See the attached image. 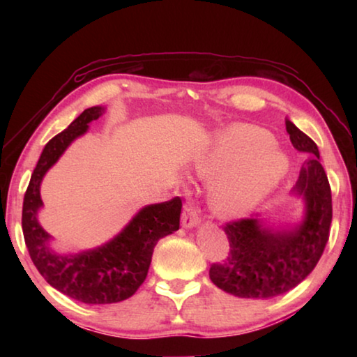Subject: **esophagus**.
Returning <instances> with one entry per match:
<instances>
[{
	"label": "esophagus",
	"mask_w": 357,
	"mask_h": 357,
	"mask_svg": "<svg viewBox=\"0 0 357 357\" xmlns=\"http://www.w3.org/2000/svg\"><path fill=\"white\" fill-rule=\"evenodd\" d=\"M198 220H200V217H198V211L193 208V206H185L183 211V217H181V222H183V227L184 228H192L195 227Z\"/></svg>",
	"instance_id": "34e87169"
}]
</instances>
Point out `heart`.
<instances>
[{
    "label": "heart",
    "instance_id": "1",
    "mask_svg": "<svg viewBox=\"0 0 357 357\" xmlns=\"http://www.w3.org/2000/svg\"><path fill=\"white\" fill-rule=\"evenodd\" d=\"M197 176L214 181L209 204L222 217H239L280 183L288 159L274 138L255 126L236 124L220 132L193 159Z\"/></svg>",
    "mask_w": 357,
    "mask_h": 357
}]
</instances>
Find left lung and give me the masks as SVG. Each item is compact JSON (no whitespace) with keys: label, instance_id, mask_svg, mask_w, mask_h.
Wrapping results in <instances>:
<instances>
[{"label":"left lung","instance_id":"8db88e82","mask_svg":"<svg viewBox=\"0 0 357 357\" xmlns=\"http://www.w3.org/2000/svg\"><path fill=\"white\" fill-rule=\"evenodd\" d=\"M285 124L293 146L310 153L293 189L304 200V219L293 228L279 229L258 217L223 227L229 253L225 261L211 266L209 279L238 298L268 299L298 287L315 269L329 239L332 197L318 146L291 121Z\"/></svg>","mask_w":357,"mask_h":357}]
</instances>
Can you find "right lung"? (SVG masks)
Segmentation results:
<instances>
[{"label": "right lung", "instance_id": "1", "mask_svg": "<svg viewBox=\"0 0 357 357\" xmlns=\"http://www.w3.org/2000/svg\"><path fill=\"white\" fill-rule=\"evenodd\" d=\"M104 112V107L86 108L68 129L45 144L31 174L22 211L25 244L40 275L58 291L84 304H113L130 298L146 279L157 241L179 229L183 208L179 197L148 204L104 245L69 255L50 249L48 241L52 236L38 220L44 204L40 183L69 144L82 137L88 124Z\"/></svg>", "mask_w": 357, "mask_h": 357}]
</instances>
